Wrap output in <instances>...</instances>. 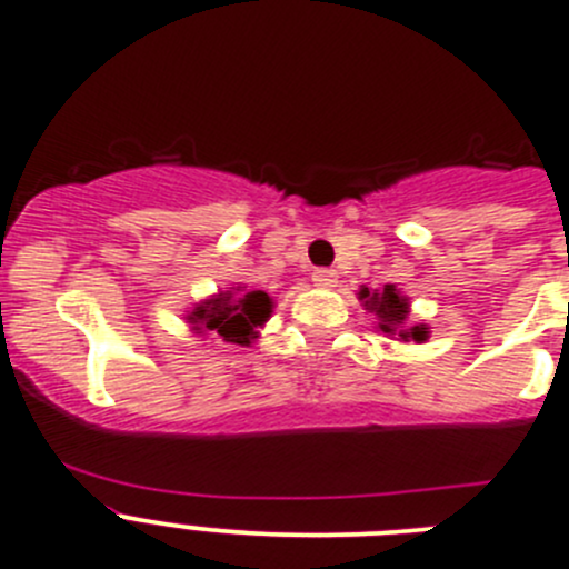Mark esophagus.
<instances>
[{"label":"esophagus","instance_id":"obj_1","mask_svg":"<svg viewBox=\"0 0 569 569\" xmlns=\"http://www.w3.org/2000/svg\"><path fill=\"white\" fill-rule=\"evenodd\" d=\"M311 280H313V286H322V289H330V286L339 283V274H336L333 269H313Z\"/></svg>","mask_w":569,"mask_h":569}]
</instances>
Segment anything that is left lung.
I'll list each match as a JSON object with an SVG mask.
<instances>
[{
	"label": "left lung",
	"mask_w": 569,
	"mask_h": 569,
	"mask_svg": "<svg viewBox=\"0 0 569 569\" xmlns=\"http://www.w3.org/2000/svg\"><path fill=\"white\" fill-rule=\"evenodd\" d=\"M358 300H361V306L369 313H375V319H378L375 328L389 336V339L417 341V345H422L431 336V328L425 322H408L411 302H408V297L395 283H386L383 289H367V286H361L358 289Z\"/></svg>",
	"instance_id": "8db88e82"
}]
</instances>
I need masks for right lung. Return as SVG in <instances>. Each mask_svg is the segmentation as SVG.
<instances>
[{
	"mask_svg": "<svg viewBox=\"0 0 569 569\" xmlns=\"http://www.w3.org/2000/svg\"><path fill=\"white\" fill-rule=\"evenodd\" d=\"M269 317L272 297L267 291L230 286L228 291H217L194 302V308L186 313V322L197 336H217L228 345L250 347L258 339V328H263Z\"/></svg>",
	"mask_w": 569,
	"mask_h": 569,
	"instance_id": "obj_1",
	"label": "right lung"
}]
</instances>
